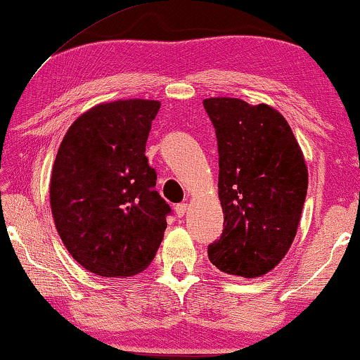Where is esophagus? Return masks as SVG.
<instances>
[{"mask_svg": "<svg viewBox=\"0 0 360 360\" xmlns=\"http://www.w3.org/2000/svg\"><path fill=\"white\" fill-rule=\"evenodd\" d=\"M186 210H188V206H186V203L175 205V213H176V216H179V218H184L185 213H186Z\"/></svg>", "mask_w": 360, "mask_h": 360, "instance_id": "1", "label": "esophagus"}]
</instances>
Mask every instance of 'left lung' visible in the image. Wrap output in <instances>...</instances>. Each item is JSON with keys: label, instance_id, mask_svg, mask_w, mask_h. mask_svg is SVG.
I'll return each instance as SVG.
<instances>
[{"label": "left lung", "instance_id": "1", "mask_svg": "<svg viewBox=\"0 0 360 360\" xmlns=\"http://www.w3.org/2000/svg\"><path fill=\"white\" fill-rule=\"evenodd\" d=\"M216 129L224 229L208 245L214 267L243 278L277 267L292 245L308 188L303 152L275 108L239 98L203 101Z\"/></svg>", "mask_w": 360, "mask_h": 360}]
</instances>
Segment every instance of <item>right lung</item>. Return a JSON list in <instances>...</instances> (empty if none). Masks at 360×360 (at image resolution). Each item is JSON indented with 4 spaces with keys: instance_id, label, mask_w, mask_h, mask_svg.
<instances>
[{
    "instance_id": "right-lung-1",
    "label": "right lung",
    "mask_w": 360,
    "mask_h": 360,
    "mask_svg": "<svg viewBox=\"0 0 360 360\" xmlns=\"http://www.w3.org/2000/svg\"><path fill=\"white\" fill-rule=\"evenodd\" d=\"M159 108L139 98L101 103L73 121L58 147L49 191L57 233L100 277L142 272L164 239L170 206L146 157Z\"/></svg>"
}]
</instances>
